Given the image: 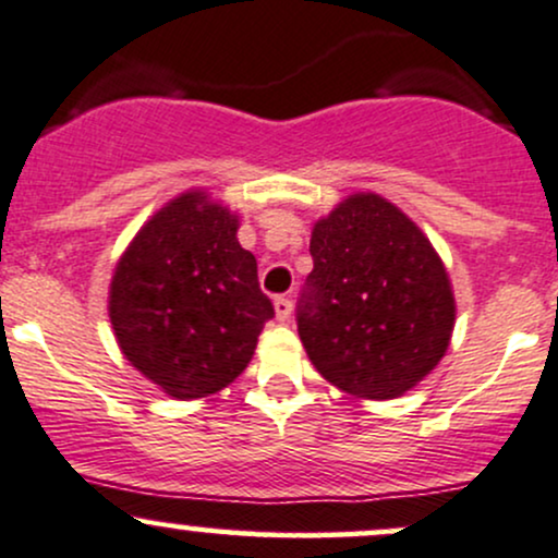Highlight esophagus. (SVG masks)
<instances>
[{
	"label": "esophagus",
	"mask_w": 558,
	"mask_h": 558,
	"mask_svg": "<svg viewBox=\"0 0 558 558\" xmlns=\"http://www.w3.org/2000/svg\"><path fill=\"white\" fill-rule=\"evenodd\" d=\"M291 312H293V304L289 296H275V317H278L280 323L289 320Z\"/></svg>",
	"instance_id": "obj_1"
}]
</instances>
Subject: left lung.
Returning a JSON list of instances; mask_svg holds the SVG:
<instances>
[{
    "mask_svg": "<svg viewBox=\"0 0 558 558\" xmlns=\"http://www.w3.org/2000/svg\"><path fill=\"white\" fill-rule=\"evenodd\" d=\"M296 326L326 381L365 400H395L437 368L456 299L442 259L413 219L376 193L317 219Z\"/></svg>",
    "mask_w": 558,
    "mask_h": 558,
    "instance_id": "left-lung-1",
    "label": "left lung"
}]
</instances>
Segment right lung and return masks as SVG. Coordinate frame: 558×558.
Instances as JSON below:
<instances>
[{
  "mask_svg": "<svg viewBox=\"0 0 558 558\" xmlns=\"http://www.w3.org/2000/svg\"><path fill=\"white\" fill-rule=\"evenodd\" d=\"M108 315L130 363L177 400L225 389L275 317L238 217L204 190L169 201L134 235L110 280Z\"/></svg>",
  "mask_w": 558,
  "mask_h": 558,
  "instance_id": "obj_1",
  "label": "right lung"
}]
</instances>
